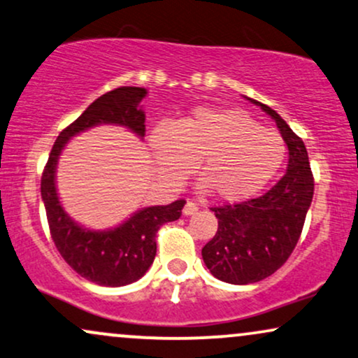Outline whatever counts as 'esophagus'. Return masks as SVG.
Returning a JSON list of instances; mask_svg holds the SVG:
<instances>
[{
	"label": "esophagus",
	"instance_id": "obj_1",
	"mask_svg": "<svg viewBox=\"0 0 358 358\" xmlns=\"http://www.w3.org/2000/svg\"><path fill=\"white\" fill-rule=\"evenodd\" d=\"M198 212V206L196 203H193V201H187V205L183 206V215H195Z\"/></svg>",
	"mask_w": 358,
	"mask_h": 358
}]
</instances>
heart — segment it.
<instances>
[{"label":"heart","mask_w":358,"mask_h":358,"mask_svg":"<svg viewBox=\"0 0 358 358\" xmlns=\"http://www.w3.org/2000/svg\"><path fill=\"white\" fill-rule=\"evenodd\" d=\"M153 160L166 183L178 185L196 162L200 187L215 198L238 203L258 195L282 168V135L248 113L225 106H196L150 136Z\"/></svg>","instance_id":"b5f03b06"}]
</instances>
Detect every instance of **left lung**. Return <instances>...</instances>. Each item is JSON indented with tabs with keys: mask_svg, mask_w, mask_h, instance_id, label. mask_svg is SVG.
I'll return each mask as SVG.
<instances>
[{
	"mask_svg": "<svg viewBox=\"0 0 358 358\" xmlns=\"http://www.w3.org/2000/svg\"><path fill=\"white\" fill-rule=\"evenodd\" d=\"M252 101L280 128L288 146V168L262 196L212 208L218 230L201 248V257L212 275L234 285L260 282L285 264L302 235L313 198V175L302 138L277 111Z\"/></svg>",
	"mask_w": 358,
	"mask_h": 358,
	"instance_id": "1",
	"label": "left lung"
}]
</instances>
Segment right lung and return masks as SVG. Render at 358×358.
Returning a JSON list of instances; mask_svg holds the SVG:
<instances>
[{
	"mask_svg": "<svg viewBox=\"0 0 358 358\" xmlns=\"http://www.w3.org/2000/svg\"><path fill=\"white\" fill-rule=\"evenodd\" d=\"M145 88L122 86L101 94L56 138L41 176V198L46 208L51 238L63 260L81 277L105 287H123L146 273L157 255V234L162 225L182 217L187 201L140 210L120 227L92 231L76 225L64 213L55 187V170L63 146L71 136L101 123H115L145 136V113L140 101Z\"/></svg>",
	"mask_w": 358,
	"mask_h": 358,
	"instance_id": "1",
	"label": "right lung"
}]
</instances>
